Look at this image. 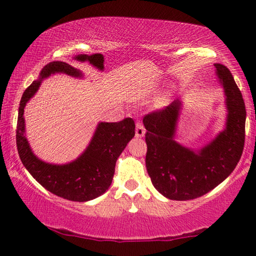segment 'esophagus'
<instances>
[{
  "mask_svg": "<svg viewBox=\"0 0 256 256\" xmlns=\"http://www.w3.org/2000/svg\"><path fill=\"white\" fill-rule=\"evenodd\" d=\"M144 133H146V130H144V124L141 123L140 120H136V138H142L144 136Z\"/></svg>",
  "mask_w": 256,
  "mask_h": 256,
  "instance_id": "esophagus-1",
  "label": "esophagus"
}]
</instances>
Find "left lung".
<instances>
[{
  "mask_svg": "<svg viewBox=\"0 0 256 256\" xmlns=\"http://www.w3.org/2000/svg\"><path fill=\"white\" fill-rule=\"evenodd\" d=\"M226 95V128L210 142L193 150L176 141L182 101L144 117L146 168L154 188L170 200L186 201L204 196L226 179L242 158L245 144L246 109L230 70L214 64Z\"/></svg>",
  "mask_w": 256,
  "mask_h": 256,
  "instance_id": "left-lung-1",
  "label": "left lung"
}]
</instances>
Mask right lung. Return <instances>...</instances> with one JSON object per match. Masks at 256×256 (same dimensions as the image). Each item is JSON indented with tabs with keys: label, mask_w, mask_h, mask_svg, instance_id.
Instances as JSON below:
<instances>
[{
	"label": "right lung",
	"mask_w": 256,
	"mask_h": 256,
	"mask_svg": "<svg viewBox=\"0 0 256 256\" xmlns=\"http://www.w3.org/2000/svg\"><path fill=\"white\" fill-rule=\"evenodd\" d=\"M54 74L82 78V72L79 68L66 62L56 60L44 66L39 79L34 80L26 88L19 104L16 132L19 158L32 177L55 196L78 202L93 200L102 196L112 185L117 158L136 134L134 122L132 118H125L118 123L101 122L88 146L74 161L66 164L42 161L32 152L26 139L24 109L30 98L39 90L41 82Z\"/></svg>",
	"instance_id": "right-lung-1"
}]
</instances>
